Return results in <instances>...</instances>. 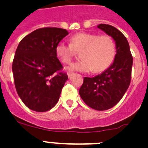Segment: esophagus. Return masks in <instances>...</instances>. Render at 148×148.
I'll return each mask as SVG.
<instances>
[{
	"label": "esophagus",
	"instance_id": "obj_1",
	"mask_svg": "<svg viewBox=\"0 0 148 148\" xmlns=\"http://www.w3.org/2000/svg\"><path fill=\"white\" fill-rule=\"evenodd\" d=\"M67 74H68V77H71V76H72L73 75L74 73H73V72H70V71H68V72L67 73Z\"/></svg>",
	"mask_w": 148,
	"mask_h": 148
}]
</instances>
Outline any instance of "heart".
Instances as JSON below:
<instances>
[{
	"label": "heart",
	"instance_id": "heart-1",
	"mask_svg": "<svg viewBox=\"0 0 148 148\" xmlns=\"http://www.w3.org/2000/svg\"><path fill=\"white\" fill-rule=\"evenodd\" d=\"M71 44L61 42L56 47V54L62 63L71 62L76 52H80V60L71 64L68 69L88 73H96L107 69L116 55L114 41L108 34L80 32L71 36Z\"/></svg>",
	"mask_w": 148,
	"mask_h": 148
}]
</instances>
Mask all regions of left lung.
Listing matches in <instances>:
<instances>
[{"label": "left lung", "mask_w": 148, "mask_h": 148, "mask_svg": "<svg viewBox=\"0 0 148 148\" xmlns=\"http://www.w3.org/2000/svg\"><path fill=\"white\" fill-rule=\"evenodd\" d=\"M98 28L115 41L116 54L107 70L93 77H85L79 93L83 101L93 109L104 111L122 99L131 81L133 58L125 36L116 28L101 24Z\"/></svg>", "instance_id": "obj_1"}]
</instances>
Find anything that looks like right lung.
I'll return each instance as SVG.
<instances>
[{
  "mask_svg": "<svg viewBox=\"0 0 148 148\" xmlns=\"http://www.w3.org/2000/svg\"><path fill=\"white\" fill-rule=\"evenodd\" d=\"M68 34L66 29L45 27L24 36L12 64L14 84L23 103L38 112L50 110L58 103L68 77L57 58L58 44Z\"/></svg>",
  "mask_w": 148,
  "mask_h": 148,
  "instance_id": "obj_1",
  "label": "right lung"
}]
</instances>
